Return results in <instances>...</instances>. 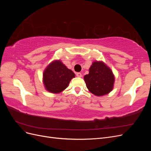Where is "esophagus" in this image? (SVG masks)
<instances>
[{
	"label": "esophagus",
	"instance_id": "1",
	"mask_svg": "<svg viewBox=\"0 0 151 151\" xmlns=\"http://www.w3.org/2000/svg\"><path fill=\"white\" fill-rule=\"evenodd\" d=\"M76 76H77V77H82V74L81 72H77V73H76Z\"/></svg>",
	"mask_w": 151,
	"mask_h": 151
}]
</instances>
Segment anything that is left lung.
Here are the masks:
<instances>
[{
    "mask_svg": "<svg viewBox=\"0 0 151 151\" xmlns=\"http://www.w3.org/2000/svg\"><path fill=\"white\" fill-rule=\"evenodd\" d=\"M87 88L98 96L105 95L112 90L115 77L112 71L102 62H94L89 73L84 76Z\"/></svg>",
    "mask_w": 151,
    "mask_h": 151,
    "instance_id": "left-lung-1",
    "label": "left lung"
}]
</instances>
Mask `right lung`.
Here are the masks:
<instances>
[{
    "instance_id": "1",
    "label": "right lung",
    "mask_w": 151,
    "mask_h": 151,
    "mask_svg": "<svg viewBox=\"0 0 151 151\" xmlns=\"http://www.w3.org/2000/svg\"><path fill=\"white\" fill-rule=\"evenodd\" d=\"M74 73L59 60L54 61L43 73V83L49 92L59 93L67 88Z\"/></svg>"
}]
</instances>
